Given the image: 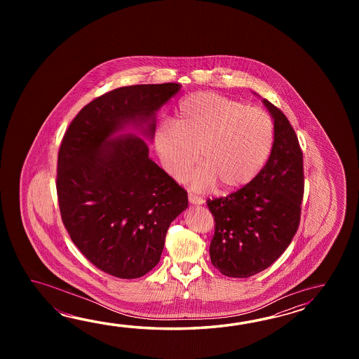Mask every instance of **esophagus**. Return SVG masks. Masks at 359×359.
<instances>
[{
  "label": "esophagus",
  "mask_w": 359,
  "mask_h": 359,
  "mask_svg": "<svg viewBox=\"0 0 359 359\" xmlns=\"http://www.w3.org/2000/svg\"><path fill=\"white\" fill-rule=\"evenodd\" d=\"M189 201H190V204H192V205H203V204H204V200H203V198L195 196V195H192V194L189 195Z\"/></svg>",
  "instance_id": "34e87169"
}]
</instances>
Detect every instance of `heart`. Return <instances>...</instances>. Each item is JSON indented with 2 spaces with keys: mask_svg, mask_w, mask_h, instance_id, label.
I'll list each match as a JSON object with an SVG mask.
<instances>
[{
  "mask_svg": "<svg viewBox=\"0 0 359 359\" xmlns=\"http://www.w3.org/2000/svg\"><path fill=\"white\" fill-rule=\"evenodd\" d=\"M154 145L169 176L184 181L198 161L196 190H240L264 168L273 146V123L267 113L214 92H195L181 100L173 124L163 123Z\"/></svg>",
  "mask_w": 359,
  "mask_h": 359,
  "instance_id": "heart-1",
  "label": "heart"
}]
</instances>
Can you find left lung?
I'll return each instance as SVG.
<instances>
[{
    "instance_id": "8db88e82",
    "label": "left lung",
    "mask_w": 359,
    "mask_h": 359,
    "mask_svg": "<svg viewBox=\"0 0 359 359\" xmlns=\"http://www.w3.org/2000/svg\"><path fill=\"white\" fill-rule=\"evenodd\" d=\"M262 102L273 119L275 140L264 168L226 198L208 200L215 222L209 252L222 275L246 278L281 257L297 233L304 194L303 153L283 111Z\"/></svg>"
}]
</instances>
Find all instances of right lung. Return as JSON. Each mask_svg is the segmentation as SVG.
Listing matches in <instances>:
<instances>
[{
    "instance_id": "obj_1",
    "label": "right lung",
    "mask_w": 359,
    "mask_h": 359,
    "mask_svg": "<svg viewBox=\"0 0 359 359\" xmlns=\"http://www.w3.org/2000/svg\"><path fill=\"white\" fill-rule=\"evenodd\" d=\"M181 84H137L107 92L78 113L62 138L56 189L72 241L96 267L138 278L161 260L187 192L149 158L156 113ZM138 130L144 137L126 133Z\"/></svg>"
}]
</instances>
